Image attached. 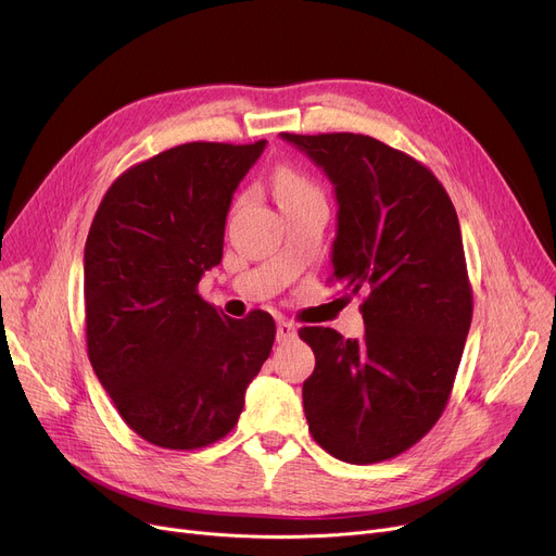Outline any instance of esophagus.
Wrapping results in <instances>:
<instances>
[{
	"label": "esophagus",
	"mask_w": 556,
	"mask_h": 556,
	"mask_svg": "<svg viewBox=\"0 0 556 556\" xmlns=\"http://www.w3.org/2000/svg\"><path fill=\"white\" fill-rule=\"evenodd\" d=\"M295 336H298V327L293 323H288V319L277 323V340L279 342H290Z\"/></svg>",
	"instance_id": "1"
}]
</instances>
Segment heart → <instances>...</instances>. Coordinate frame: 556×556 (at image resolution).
Instances as JSON below:
<instances>
[{
  "instance_id": "b5f03b06",
  "label": "heart",
  "mask_w": 556,
  "mask_h": 556,
  "mask_svg": "<svg viewBox=\"0 0 556 556\" xmlns=\"http://www.w3.org/2000/svg\"><path fill=\"white\" fill-rule=\"evenodd\" d=\"M275 191H277V200H283L288 195H300V193H308L315 189L302 173H298L293 168H281L275 178Z\"/></svg>"
}]
</instances>
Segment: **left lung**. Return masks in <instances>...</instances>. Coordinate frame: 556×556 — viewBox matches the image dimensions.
<instances>
[{"mask_svg": "<svg viewBox=\"0 0 556 556\" xmlns=\"http://www.w3.org/2000/svg\"><path fill=\"white\" fill-rule=\"evenodd\" d=\"M281 139L325 170L338 200L333 279L361 306L365 336L304 327L315 369L302 399L313 440L349 464L417 444L442 417L473 317L459 220L434 175L367 135Z\"/></svg>", "mask_w": 556, "mask_h": 556, "instance_id": "obj_1", "label": "left lung"}]
</instances>
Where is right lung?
Returning a JSON list of instances; mask_svg holds the SVG:
<instances>
[{
	"label": "right lung",
	"mask_w": 556,
	"mask_h": 556,
	"mask_svg": "<svg viewBox=\"0 0 556 556\" xmlns=\"http://www.w3.org/2000/svg\"><path fill=\"white\" fill-rule=\"evenodd\" d=\"M266 149L191 141L119 175L87 233V356L124 421L162 448L210 446L237 426L270 356L275 319H231L198 295L223 258L225 218Z\"/></svg>",
	"instance_id": "obj_1"
}]
</instances>
